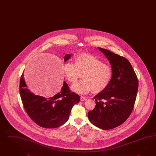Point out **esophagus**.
Wrapping results in <instances>:
<instances>
[{
  "label": "esophagus",
  "instance_id": "obj_1",
  "mask_svg": "<svg viewBox=\"0 0 156 156\" xmlns=\"http://www.w3.org/2000/svg\"><path fill=\"white\" fill-rule=\"evenodd\" d=\"M87 99V98H86V97H82V96L80 97V101H86Z\"/></svg>",
  "mask_w": 156,
  "mask_h": 156
}]
</instances>
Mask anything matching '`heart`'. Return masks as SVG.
Listing matches in <instances>:
<instances>
[{
	"mask_svg": "<svg viewBox=\"0 0 156 156\" xmlns=\"http://www.w3.org/2000/svg\"><path fill=\"white\" fill-rule=\"evenodd\" d=\"M64 73L70 82L75 83L83 74V80L73 85L72 90L80 94L103 91L110 84L113 72L109 65L93 55L81 53L75 58V63L66 62Z\"/></svg>",
	"mask_w": 156,
	"mask_h": 156,
	"instance_id": "1",
	"label": "heart"
}]
</instances>
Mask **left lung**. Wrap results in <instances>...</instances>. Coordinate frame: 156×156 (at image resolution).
Returning a JSON list of instances; mask_svg holds the SVG:
<instances>
[{
    "label": "left lung",
    "instance_id": "obj_1",
    "mask_svg": "<svg viewBox=\"0 0 156 156\" xmlns=\"http://www.w3.org/2000/svg\"><path fill=\"white\" fill-rule=\"evenodd\" d=\"M110 61L113 72L110 84L94 99L95 107L88 112L90 122L104 130L120 126L134 107L139 81L131 63L124 57L98 48Z\"/></svg>",
    "mask_w": 156,
    "mask_h": 156
}]
</instances>
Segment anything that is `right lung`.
<instances>
[{
	"label": "right lung",
	"mask_w": 156,
	"mask_h": 156,
	"mask_svg": "<svg viewBox=\"0 0 156 156\" xmlns=\"http://www.w3.org/2000/svg\"><path fill=\"white\" fill-rule=\"evenodd\" d=\"M71 55H65L67 61ZM20 94L24 108L30 118L39 126L55 128L66 122L73 107L78 103L80 97L72 92L64 82L61 92L53 97H40L28 89L22 74L20 80Z\"/></svg>",
	"instance_id": "add662e5"
}]
</instances>
